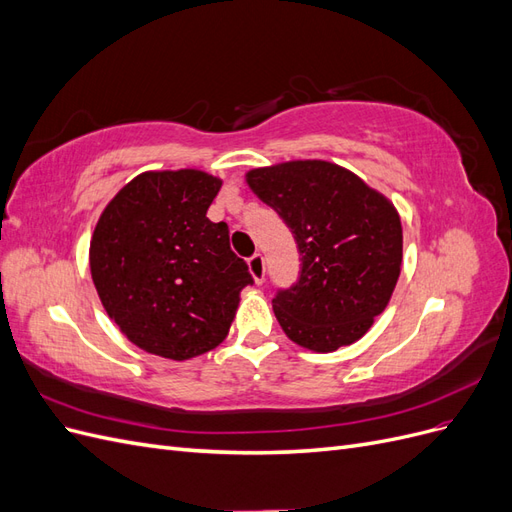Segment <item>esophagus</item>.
I'll list each match as a JSON object with an SVG mask.
<instances>
[{"label":"esophagus","instance_id":"34e87169","mask_svg":"<svg viewBox=\"0 0 512 512\" xmlns=\"http://www.w3.org/2000/svg\"><path fill=\"white\" fill-rule=\"evenodd\" d=\"M247 269H250V275L254 277V282L258 286L265 282V258H262V254H254L252 258H247Z\"/></svg>","mask_w":512,"mask_h":512}]
</instances>
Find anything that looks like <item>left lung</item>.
Returning a JSON list of instances; mask_svg holds the SVG:
<instances>
[{
    "instance_id": "1",
    "label": "left lung",
    "mask_w": 512,
    "mask_h": 512,
    "mask_svg": "<svg viewBox=\"0 0 512 512\" xmlns=\"http://www.w3.org/2000/svg\"><path fill=\"white\" fill-rule=\"evenodd\" d=\"M245 181L280 213L301 254L299 282L273 299L288 339L312 352L354 344L389 305L399 280L404 232L395 205L327 160L252 168Z\"/></svg>"
}]
</instances>
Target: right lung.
<instances>
[{
	"instance_id": "obj_1",
	"label": "right lung",
	"mask_w": 512,
	"mask_h": 512,
	"mask_svg": "<svg viewBox=\"0 0 512 512\" xmlns=\"http://www.w3.org/2000/svg\"><path fill=\"white\" fill-rule=\"evenodd\" d=\"M222 179L198 168L147 170L113 196L89 243L98 297L134 346L188 361L220 346L252 284L226 222L207 209Z\"/></svg>"
}]
</instances>
